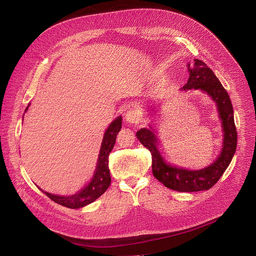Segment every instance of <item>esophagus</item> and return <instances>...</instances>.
Listing matches in <instances>:
<instances>
[{
    "label": "esophagus",
    "instance_id": "34e87169",
    "mask_svg": "<svg viewBox=\"0 0 256 256\" xmlns=\"http://www.w3.org/2000/svg\"><path fill=\"white\" fill-rule=\"evenodd\" d=\"M125 118L130 124L138 125L140 123V114L138 112V110H136V109L131 108L126 112Z\"/></svg>",
    "mask_w": 256,
    "mask_h": 256
}]
</instances>
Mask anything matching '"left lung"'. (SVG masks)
<instances>
[{
	"label": "left lung",
	"mask_w": 256,
	"mask_h": 256,
	"mask_svg": "<svg viewBox=\"0 0 256 256\" xmlns=\"http://www.w3.org/2000/svg\"><path fill=\"white\" fill-rule=\"evenodd\" d=\"M194 66L188 64L190 77L182 90H200L216 102L224 131L221 154L210 166L198 171H190L168 164L158 151L157 138L152 127L136 132L138 140L152 155L154 177L171 190L177 192H200L212 188L226 171L236 149L238 133L234 125V108L229 96L214 72L199 59L194 60Z\"/></svg>",
	"instance_id": "left-lung-1"
}]
</instances>
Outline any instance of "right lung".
Wrapping results in <instances>:
<instances>
[{
  "label": "right lung",
  "mask_w": 256,
  "mask_h": 256,
  "mask_svg": "<svg viewBox=\"0 0 256 256\" xmlns=\"http://www.w3.org/2000/svg\"><path fill=\"white\" fill-rule=\"evenodd\" d=\"M29 106V105H28ZM28 107L26 108V110ZM122 128V116L116 118L112 123L109 125L107 130L104 133L103 142L101 144L100 154L98 157V162H96V172L94 174L90 184L83 188L79 192L72 194V196L64 197V196H57L50 192H44L46 196L53 200L54 202L66 206L68 208H80L83 206L90 204L94 200L98 199L100 196L106 192V190L110 186L112 178L110 173H109L108 168V156L114 149V146L116 144V138L118 133Z\"/></svg>",
  "instance_id": "obj_1"
}]
</instances>
